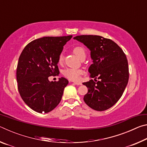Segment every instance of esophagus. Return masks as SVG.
Here are the masks:
<instances>
[{"label":"esophagus","instance_id":"34e87169","mask_svg":"<svg viewBox=\"0 0 147 147\" xmlns=\"http://www.w3.org/2000/svg\"><path fill=\"white\" fill-rule=\"evenodd\" d=\"M74 84H76V85H78V86L82 85V83L80 82H74Z\"/></svg>","mask_w":147,"mask_h":147}]
</instances>
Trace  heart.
<instances>
[{"label": "heart", "mask_w": 147, "mask_h": 147, "mask_svg": "<svg viewBox=\"0 0 147 147\" xmlns=\"http://www.w3.org/2000/svg\"><path fill=\"white\" fill-rule=\"evenodd\" d=\"M73 51L74 54H75L76 56H78L79 58H80L81 57H82L83 56H86L85 49L80 46H76L75 47H74ZM63 54L61 53L59 54L58 57V63H62L63 61ZM82 73V72L81 70H80V69L74 68H67L65 69L63 72V74L65 78L70 80L76 81L80 78V76Z\"/></svg>", "instance_id": "obj_1"}]
</instances>
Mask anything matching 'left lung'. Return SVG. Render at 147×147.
Wrapping results in <instances>:
<instances>
[{"label": "left lung", "mask_w": 147, "mask_h": 147, "mask_svg": "<svg viewBox=\"0 0 147 147\" xmlns=\"http://www.w3.org/2000/svg\"><path fill=\"white\" fill-rule=\"evenodd\" d=\"M91 51L93 64L89 68L91 78L84 82L88 91L84 97L87 105L96 111L106 110L123 95L129 78L128 60L117 44L100 36L82 35L74 38Z\"/></svg>", "instance_id": "8db88e82"}]
</instances>
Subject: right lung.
Returning a JSON list of instances; mask_svg holds the SVG:
<instances>
[{
    "mask_svg": "<svg viewBox=\"0 0 147 147\" xmlns=\"http://www.w3.org/2000/svg\"><path fill=\"white\" fill-rule=\"evenodd\" d=\"M72 37L35 39L19 56L16 72L18 90L26 105L36 112H50L60 102L69 81L61 77L57 82H50L49 77L59 75V55Z\"/></svg>",
    "mask_w": 147,
    "mask_h": 147,
    "instance_id": "obj_1",
    "label": "right lung"
}]
</instances>
